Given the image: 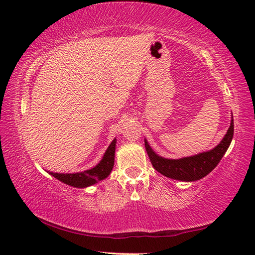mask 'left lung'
<instances>
[{
	"instance_id": "obj_1",
	"label": "left lung",
	"mask_w": 255,
	"mask_h": 255,
	"mask_svg": "<svg viewBox=\"0 0 255 255\" xmlns=\"http://www.w3.org/2000/svg\"><path fill=\"white\" fill-rule=\"evenodd\" d=\"M233 135H234V120L232 119L231 126L228 128L226 135L224 136L223 140L215 148L208 150V152L179 159H170L158 156L146 139L145 148L148 154L150 163L157 172L167 176V178L189 182V181H197L205 178L217 166L224 154L226 153L227 148L230 147Z\"/></svg>"
}]
</instances>
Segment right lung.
<instances>
[{"label":"right lung","mask_w":255,"mask_h":255,"mask_svg":"<svg viewBox=\"0 0 255 255\" xmlns=\"http://www.w3.org/2000/svg\"><path fill=\"white\" fill-rule=\"evenodd\" d=\"M115 152H116V138L112 140L109 147L106 150L100 163L92 169L86 170L79 173H54L50 172V174L55 176L62 182L75 188H86L90 185L96 184L98 181L108 178L115 164Z\"/></svg>","instance_id":"obj_1"}]
</instances>
